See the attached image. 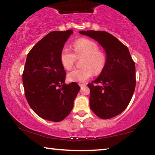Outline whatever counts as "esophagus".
I'll use <instances>...</instances> for the list:
<instances>
[{"label":"esophagus","mask_w":155,"mask_h":155,"mask_svg":"<svg viewBox=\"0 0 155 155\" xmlns=\"http://www.w3.org/2000/svg\"><path fill=\"white\" fill-rule=\"evenodd\" d=\"M79 85H80V87H81V89H83L84 87H85V84H83V83H81V84H79Z\"/></svg>","instance_id":"1"}]
</instances>
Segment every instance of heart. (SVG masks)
Here are the masks:
<instances>
[{"label":"heart","mask_w":155,"mask_h":155,"mask_svg":"<svg viewBox=\"0 0 155 155\" xmlns=\"http://www.w3.org/2000/svg\"><path fill=\"white\" fill-rule=\"evenodd\" d=\"M94 41L81 39L74 45V53L68 47L62 49L60 59L65 69L70 70L73 67L77 57H83L81 61L82 68H77L68 74L67 78L70 82L84 83L91 77L93 73L101 72L106 64V57Z\"/></svg>","instance_id":"1"}]
</instances>
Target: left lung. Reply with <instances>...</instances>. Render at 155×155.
Returning <instances> with one entry per match:
<instances>
[{
  "mask_svg": "<svg viewBox=\"0 0 155 155\" xmlns=\"http://www.w3.org/2000/svg\"><path fill=\"white\" fill-rule=\"evenodd\" d=\"M98 41L106 52V64L98 77L88 84L90 107L97 116L109 119L129 104L135 88V65L130 52L111 34L101 31H81Z\"/></svg>",
  "mask_w": 155,
  "mask_h": 155,
  "instance_id": "obj_1",
  "label": "left lung"
}]
</instances>
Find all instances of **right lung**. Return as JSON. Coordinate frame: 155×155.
Wrapping results in <instances>:
<instances>
[{
  "label": "right lung",
  "mask_w": 155,
  "mask_h": 155,
  "mask_svg": "<svg viewBox=\"0 0 155 155\" xmlns=\"http://www.w3.org/2000/svg\"><path fill=\"white\" fill-rule=\"evenodd\" d=\"M72 30L52 31L34 46L27 54L22 74L28 104L41 118L52 122L65 119L74 106L81 87L65 83L66 73L60 59L64 44Z\"/></svg>",
  "instance_id": "right-lung-1"
}]
</instances>
